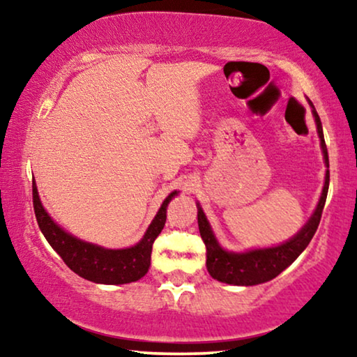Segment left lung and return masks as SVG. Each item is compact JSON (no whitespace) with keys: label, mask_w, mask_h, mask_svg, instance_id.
Masks as SVG:
<instances>
[{"label":"left lung","mask_w":357,"mask_h":357,"mask_svg":"<svg viewBox=\"0 0 357 357\" xmlns=\"http://www.w3.org/2000/svg\"><path fill=\"white\" fill-rule=\"evenodd\" d=\"M309 104L312 107V114L315 116L317 131H319L321 151H324V159L326 165L324 192H321V197L319 199V204H317L314 214L310 216L309 222H307L294 237L289 238V241L284 243H281V245L270 248H255V250L236 253L224 250V248L219 245L218 238L214 237L211 226H209L203 209L198 206V227L204 245H206V268L208 273L214 278V280L236 286H255L270 281L273 278L280 275L281 271H284L286 268L305 250V247L309 245L312 237H314L317 227H319L320 224L321 211H324L326 202V193H328L330 164L320 116L317 114L315 107L312 105V102H309Z\"/></svg>","instance_id":"1"}]
</instances>
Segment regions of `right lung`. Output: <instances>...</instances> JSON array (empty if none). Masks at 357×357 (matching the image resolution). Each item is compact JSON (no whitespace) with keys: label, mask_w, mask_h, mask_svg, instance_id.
<instances>
[{"label":"right lung","mask_w":357,"mask_h":357,"mask_svg":"<svg viewBox=\"0 0 357 357\" xmlns=\"http://www.w3.org/2000/svg\"><path fill=\"white\" fill-rule=\"evenodd\" d=\"M175 195L177 192H172L164 199L162 206L159 208L153 222L149 224L148 231L136 245L112 250V248L84 242L63 231L48 216L45 208L42 206L40 198H38L37 185L36 182L32 183L33 211H36L38 227L45 236L47 242L63 258V261L66 263L70 270L84 280L99 282V284H126V282L141 280L148 273L153 243L164 229L165 218H167V204Z\"/></svg>","instance_id":"obj_1"}]
</instances>
